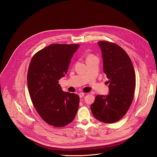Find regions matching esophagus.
<instances>
[{"mask_svg":"<svg viewBox=\"0 0 157 157\" xmlns=\"http://www.w3.org/2000/svg\"><path fill=\"white\" fill-rule=\"evenodd\" d=\"M84 94H85V93H79V98H81L82 97H83V96H84Z\"/></svg>","mask_w":157,"mask_h":157,"instance_id":"34e87169","label":"esophagus"}]
</instances>
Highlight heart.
I'll use <instances>...</instances> for the list:
<instances>
[{
	"label": "heart",
	"mask_w": 157,
	"mask_h": 157,
	"mask_svg": "<svg viewBox=\"0 0 157 157\" xmlns=\"http://www.w3.org/2000/svg\"><path fill=\"white\" fill-rule=\"evenodd\" d=\"M97 58L94 55L92 54V53H89L87 55V58H86V61H88L89 59H92L93 58Z\"/></svg>",
	"instance_id": "obj_1"
}]
</instances>
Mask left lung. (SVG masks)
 Masks as SVG:
<instances>
[{"label":"left lung","instance_id":"1","mask_svg":"<svg viewBox=\"0 0 157 157\" xmlns=\"http://www.w3.org/2000/svg\"><path fill=\"white\" fill-rule=\"evenodd\" d=\"M103 70L109 83V94L97 95L91 105V112L98 121L113 124L127 113L133 101L136 89V74L132 61L118 44L99 41Z\"/></svg>","mask_w":157,"mask_h":157}]
</instances>
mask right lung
Segmentation results:
<instances>
[{
    "label": "right lung",
    "mask_w": 157,
    "mask_h": 157,
    "mask_svg": "<svg viewBox=\"0 0 157 157\" xmlns=\"http://www.w3.org/2000/svg\"><path fill=\"white\" fill-rule=\"evenodd\" d=\"M79 47L73 44H50L36 53L29 64L27 84L33 106L44 122L55 127L71 123L79 107V96L63 92L58 84Z\"/></svg>",
    "instance_id": "obj_1"
}]
</instances>
